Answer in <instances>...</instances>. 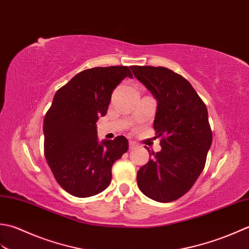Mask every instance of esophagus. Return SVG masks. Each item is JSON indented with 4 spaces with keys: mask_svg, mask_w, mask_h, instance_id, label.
<instances>
[{
    "mask_svg": "<svg viewBox=\"0 0 249 249\" xmlns=\"http://www.w3.org/2000/svg\"><path fill=\"white\" fill-rule=\"evenodd\" d=\"M136 146H138V144H136L135 142H133V141H129V148H130V149H133V148H135Z\"/></svg>",
    "mask_w": 249,
    "mask_h": 249,
    "instance_id": "34e87169",
    "label": "esophagus"
}]
</instances>
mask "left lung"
<instances>
[{"label":"left lung","mask_w":249,"mask_h":249,"mask_svg":"<svg viewBox=\"0 0 249 249\" xmlns=\"http://www.w3.org/2000/svg\"><path fill=\"white\" fill-rule=\"evenodd\" d=\"M131 70L158 102L154 129L162 147L149 153L154 158L138 171L139 188L157 202L175 201L205 166L213 139L207 108L188 80L173 71L139 65Z\"/></svg>","instance_id":"obj_1"}]
</instances>
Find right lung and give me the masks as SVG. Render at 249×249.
Listing matches in <instances>:
<instances>
[{"label": "right lung", "mask_w": 249, "mask_h": 249, "mask_svg": "<svg viewBox=\"0 0 249 249\" xmlns=\"http://www.w3.org/2000/svg\"><path fill=\"white\" fill-rule=\"evenodd\" d=\"M125 77H133L128 67L88 69L53 96L44 118V154L55 180L70 195L88 197L105 190L114 162L128 151L123 135L99 143L95 124Z\"/></svg>", "instance_id": "obj_1"}]
</instances>
